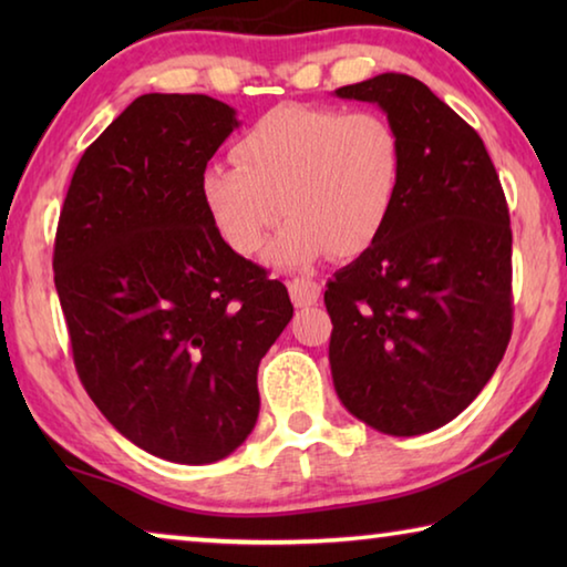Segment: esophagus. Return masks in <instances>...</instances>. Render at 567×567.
<instances>
[{
  "label": "esophagus",
  "instance_id": "1",
  "mask_svg": "<svg viewBox=\"0 0 567 567\" xmlns=\"http://www.w3.org/2000/svg\"><path fill=\"white\" fill-rule=\"evenodd\" d=\"M287 290H290L295 307H310L320 300L322 287L315 280H310V277H297V280L287 285Z\"/></svg>",
  "mask_w": 567,
  "mask_h": 567
}]
</instances>
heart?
<instances>
[{
    "instance_id": "1",
    "label": "heart",
    "mask_w": 567,
    "mask_h": 567,
    "mask_svg": "<svg viewBox=\"0 0 567 567\" xmlns=\"http://www.w3.org/2000/svg\"><path fill=\"white\" fill-rule=\"evenodd\" d=\"M237 167L209 165L199 197L237 255L260 252L285 213L267 262L302 270L324 255L360 257L395 215L405 147L380 112L277 104L239 134Z\"/></svg>"
}]
</instances>
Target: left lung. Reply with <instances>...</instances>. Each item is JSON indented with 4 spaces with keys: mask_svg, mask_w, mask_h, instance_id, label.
<instances>
[{
    "mask_svg": "<svg viewBox=\"0 0 567 567\" xmlns=\"http://www.w3.org/2000/svg\"><path fill=\"white\" fill-rule=\"evenodd\" d=\"M334 97L378 104L405 147L388 229L324 290L334 392L378 433H433L480 395L511 342L501 179L480 134L415 76L385 72Z\"/></svg>",
    "mask_w": 567,
    "mask_h": 567,
    "instance_id": "obj_1",
    "label": "left lung"
}]
</instances>
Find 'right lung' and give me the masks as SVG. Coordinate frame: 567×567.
Returning a JSON list of instances; mask_svg holds the SVG:
<instances>
[{
	"mask_svg": "<svg viewBox=\"0 0 567 567\" xmlns=\"http://www.w3.org/2000/svg\"><path fill=\"white\" fill-rule=\"evenodd\" d=\"M239 127L207 94H142L66 189L54 285L84 390L150 455L207 465L252 433L257 368L292 318L285 285L237 255L199 177Z\"/></svg>",
	"mask_w": 567,
	"mask_h": 567,
	"instance_id": "1",
	"label": "right lung"
}]
</instances>
